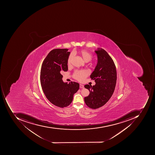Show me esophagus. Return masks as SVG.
I'll return each mask as SVG.
<instances>
[{"label":"esophagus","instance_id":"esophagus-1","mask_svg":"<svg viewBox=\"0 0 155 155\" xmlns=\"http://www.w3.org/2000/svg\"><path fill=\"white\" fill-rule=\"evenodd\" d=\"M80 87L81 88H84V85H82V84H80Z\"/></svg>","mask_w":155,"mask_h":155}]
</instances>
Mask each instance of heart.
I'll return each mask as SVG.
<instances>
[{
  "mask_svg": "<svg viewBox=\"0 0 155 155\" xmlns=\"http://www.w3.org/2000/svg\"><path fill=\"white\" fill-rule=\"evenodd\" d=\"M80 54L83 60L86 62H88L91 61L93 58V55L91 53L87 52L86 50H82L80 52ZM74 56V53H72L69 55L68 59V64H70L71 60ZM89 72L88 70H78L75 71L74 73V78L79 81H83L85 80V78L89 75Z\"/></svg>",
  "mask_w": 155,
  "mask_h": 155,
  "instance_id": "1",
  "label": "heart"
}]
</instances>
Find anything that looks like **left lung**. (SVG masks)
Returning <instances> with one entry per match:
<instances>
[{
	"mask_svg": "<svg viewBox=\"0 0 155 155\" xmlns=\"http://www.w3.org/2000/svg\"><path fill=\"white\" fill-rule=\"evenodd\" d=\"M95 52L98 62L90 78L96 84L84 86L90 92L89 95L84 98L85 103L92 109L99 108L109 101L114 92L117 80L116 67L111 57L103 49Z\"/></svg>",
	"mask_w": 155,
	"mask_h": 155,
	"instance_id": "obj_1",
	"label": "left lung"
}]
</instances>
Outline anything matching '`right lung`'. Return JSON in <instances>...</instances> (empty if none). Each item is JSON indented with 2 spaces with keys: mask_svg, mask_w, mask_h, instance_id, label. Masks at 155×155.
<instances>
[{
  "mask_svg": "<svg viewBox=\"0 0 155 155\" xmlns=\"http://www.w3.org/2000/svg\"><path fill=\"white\" fill-rule=\"evenodd\" d=\"M68 49H55L44 60L41 68L40 81L42 89L49 101L58 107H67L71 104L80 85L71 81L64 83L62 72L68 70Z\"/></svg>",
  "mask_w": 155,
  "mask_h": 155,
  "instance_id": "right-lung-1",
  "label": "right lung"
}]
</instances>
